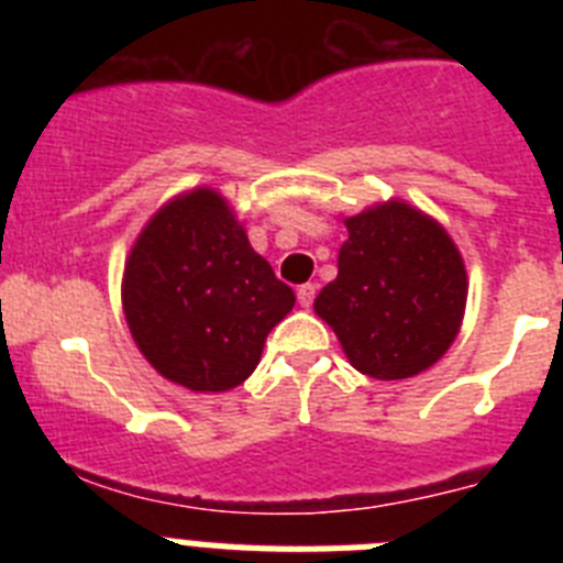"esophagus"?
I'll return each instance as SVG.
<instances>
[{
	"label": "esophagus",
	"mask_w": 563,
	"mask_h": 563,
	"mask_svg": "<svg viewBox=\"0 0 563 563\" xmlns=\"http://www.w3.org/2000/svg\"><path fill=\"white\" fill-rule=\"evenodd\" d=\"M296 296H298V305L312 307V301H316V285H312V282H307V285L298 287Z\"/></svg>",
	"instance_id": "esophagus-1"
}]
</instances>
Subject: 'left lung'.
I'll return each mask as SVG.
<instances>
[{"label":"left lung","mask_w":563,"mask_h":563,"mask_svg":"<svg viewBox=\"0 0 563 563\" xmlns=\"http://www.w3.org/2000/svg\"><path fill=\"white\" fill-rule=\"evenodd\" d=\"M338 278L316 298L350 363L375 380L420 375L462 324L467 276L451 236L406 202L346 220Z\"/></svg>","instance_id":"8db88e82"}]
</instances>
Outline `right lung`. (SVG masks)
Returning a JSON list of instances; mask_svg holds the SVG:
<instances>
[{
    "label": "right lung",
    "mask_w": 563,
    "mask_h": 563,
    "mask_svg": "<svg viewBox=\"0 0 563 563\" xmlns=\"http://www.w3.org/2000/svg\"><path fill=\"white\" fill-rule=\"evenodd\" d=\"M296 292L247 242L211 188L177 197L134 242L123 273V312L134 343L168 380L228 391L256 369Z\"/></svg>",
    "instance_id": "add662e5"
}]
</instances>
